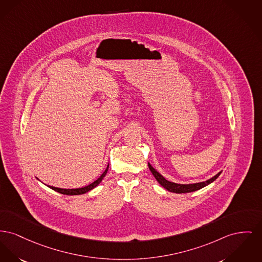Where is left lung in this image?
<instances>
[{"mask_svg":"<svg viewBox=\"0 0 262 262\" xmlns=\"http://www.w3.org/2000/svg\"><path fill=\"white\" fill-rule=\"evenodd\" d=\"M148 167L149 170L151 171V173L154 174L155 179L157 180V182L161 185L163 188H165L166 190H168L169 192H173L176 194H182V193H189V192H194L197 190H200L202 188L211 184L212 182H214L215 179L220 176V174L222 173V171H220L217 174H215V176H213L212 178L203 181V182H198V183H190V184H179V183H175V182H171L168 181L167 179H165L158 171L154 169L151 166V164L148 162Z\"/></svg>","mask_w":262,"mask_h":262,"instance_id":"1","label":"left lung"}]
</instances>
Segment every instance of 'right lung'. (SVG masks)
<instances>
[{
    "mask_svg": "<svg viewBox=\"0 0 262 262\" xmlns=\"http://www.w3.org/2000/svg\"><path fill=\"white\" fill-rule=\"evenodd\" d=\"M108 164L106 170L103 172V174H102L96 181H94L91 184L87 185V186H85V187H82V188L63 189V188H57V187H53V186H49V185H47V187H49L50 189H52V190H54V191H56V192H58V193H60V194H63V195H70V196H73V195H82V194H85V193L91 191L95 187H97L98 185L100 184L101 181H102V180L104 179V177L106 176V174H107V172H108ZM36 179H38V178H36ZM38 180H39V179H38Z\"/></svg>",
    "mask_w": 262,
    "mask_h": 262,
    "instance_id": "right-lung-1",
    "label": "right lung"
}]
</instances>
